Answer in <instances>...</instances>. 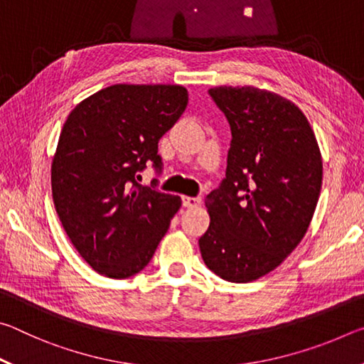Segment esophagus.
<instances>
[{"label": "esophagus", "mask_w": 364, "mask_h": 364, "mask_svg": "<svg viewBox=\"0 0 364 364\" xmlns=\"http://www.w3.org/2000/svg\"><path fill=\"white\" fill-rule=\"evenodd\" d=\"M181 200L184 207H199L202 202L200 197H189V196H183Z\"/></svg>", "instance_id": "obj_1"}]
</instances>
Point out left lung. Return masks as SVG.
<instances>
[{"label": "left lung", "instance_id": "8db88e82", "mask_svg": "<svg viewBox=\"0 0 364 364\" xmlns=\"http://www.w3.org/2000/svg\"><path fill=\"white\" fill-rule=\"evenodd\" d=\"M208 95L231 128L226 175L205 197L210 226L202 258L231 282L262 278L284 262L310 226L323 160L306 117L254 86H218Z\"/></svg>", "mask_w": 364, "mask_h": 364}]
</instances>
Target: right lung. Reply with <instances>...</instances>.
I'll return each instance as SVG.
<instances>
[{
  "label": "right lung",
  "mask_w": 364,
  "mask_h": 364,
  "mask_svg": "<svg viewBox=\"0 0 364 364\" xmlns=\"http://www.w3.org/2000/svg\"><path fill=\"white\" fill-rule=\"evenodd\" d=\"M188 106L180 85H112L67 117L51 167L53 200L67 236L97 273H139L181 207L143 186L146 164L162 175L159 141Z\"/></svg>",
  "instance_id": "add662e5"
}]
</instances>
